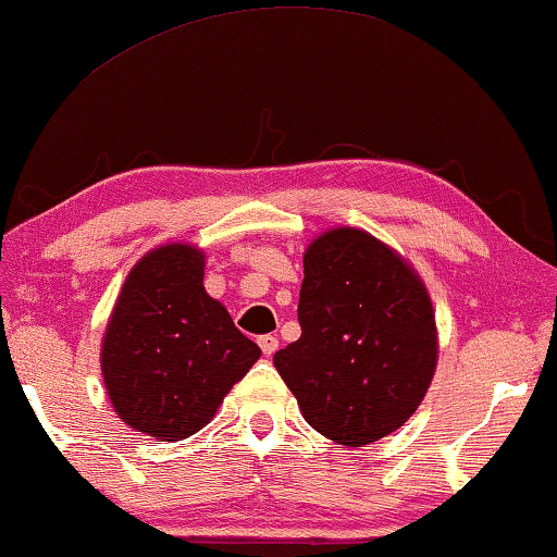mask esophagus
<instances>
[{
  "label": "esophagus",
  "mask_w": 557,
  "mask_h": 557,
  "mask_svg": "<svg viewBox=\"0 0 557 557\" xmlns=\"http://www.w3.org/2000/svg\"><path fill=\"white\" fill-rule=\"evenodd\" d=\"M258 345H261L263 356H273L278 350V337L276 335H261L258 337Z\"/></svg>",
  "instance_id": "1"
}]
</instances>
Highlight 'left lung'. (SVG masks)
<instances>
[{"mask_svg":"<svg viewBox=\"0 0 557 557\" xmlns=\"http://www.w3.org/2000/svg\"><path fill=\"white\" fill-rule=\"evenodd\" d=\"M301 337L273 356L301 414L341 445H368L420 407L437 363L428 288L363 230H330L305 252Z\"/></svg>","mask_w":557,"mask_h":557,"instance_id":"left-lung-1","label":"left lung"}]
</instances>
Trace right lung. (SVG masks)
I'll list each match as a JSON object with an SVG mask.
<instances>
[{
	"instance_id": "1",
	"label": "right lung",
	"mask_w": 557,
	"mask_h": 557,
	"mask_svg": "<svg viewBox=\"0 0 557 557\" xmlns=\"http://www.w3.org/2000/svg\"><path fill=\"white\" fill-rule=\"evenodd\" d=\"M205 256L163 245L129 271L102 348L112 407L137 432L184 440L212 420L261 348L201 286Z\"/></svg>"
}]
</instances>
